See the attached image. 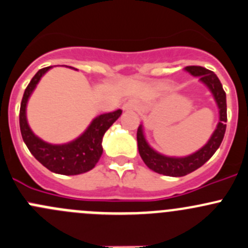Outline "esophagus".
Returning <instances> with one entry per match:
<instances>
[{"label": "esophagus", "mask_w": 248, "mask_h": 248, "mask_svg": "<svg viewBox=\"0 0 248 248\" xmlns=\"http://www.w3.org/2000/svg\"><path fill=\"white\" fill-rule=\"evenodd\" d=\"M137 107H138V103H137L134 99H131L124 104V110H136Z\"/></svg>", "instance_id": "1"}]
</instances>
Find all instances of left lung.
<instances>
[{"mask_svg":"<svg viewBox=\"0 0 248 248\" xmlns=\"http://www.w3.org/2000/svg\"><path fill=\"white\" fill-rule=\"evenodd\" d=\"M185 70L193 76L200 78L201 82L205 83L208 90L211 91L218 105V109H219V122L217 124V128L211 136L210 140L200 150L189 156H184V157H170V156L162 155V154L155 151L145 140L143 126L140 124L138 127L137 141H138L139 155L143 158L144 163L154 172L163 175H170V177L186 175L207 162L219 148L220 143L224 138L225 128H227V124H225L227 122V95H225L222 83L217 75L213 71L202 68V66H186Z\"/></svg>","mask_w":248,"mask_h":248,"instance_id":"obj_1","label":"left lung"}]
</instances>
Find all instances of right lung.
<instances>
[{"label": "right lung", "mask_w": 248, "mask_h": 248, "mask_svg": "<svg viewBox=\"0 0 248 248\" xmlns=\"http://www.w3.org/2000/svg\"><path fill=\"white\" fill-rule=\"evenodd\" d=\"M52 66L36 73L24 92L19 112L21 137L33 157L46 168L58 174L76 175L92 170L103 154L102 140L105 132L121 116L122 110L108 112L95 117L85 132L75 140L66 144H49L33 134L26 120V104L36 85ZM74 69V68H73Z\"/></svg>", "instance_id": "add662e5"}]
</instances>
